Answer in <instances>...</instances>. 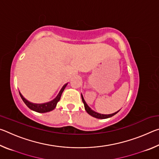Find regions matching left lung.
I'll use <instances>...</instances> for the list:
<instances>
[{"label": "left lung", "instance_id": "1", "mask_svg": "<svg viewBox=\"0 0 159 159\" xmlns=\"http://www.w3.org/2000/svg\"><path fill=\"white\" fill-rule=\"evenodd\" d=\"M81 98H82V101L83 102V104H84V107H85V111H87V113L88 114H90V116H92L93 117H95L96 118H99V119H105V118H108L113 116H114L115 114H116L117 113L120 111V110H118L115 113H113V114H99V113L96 112L95 111H93V110L90 108V107L88 105L87 103H86L84 98H83V97L81 94Z\"/></svg>", "mask_w": 159, "mask_h": 159}]
</instances>
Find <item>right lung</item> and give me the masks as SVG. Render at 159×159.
I'll use <instances>...</instances> for the list:
<instances>
[{
	"label": "right lung",
	"instance_id": "right-lung-1",
	"mask_svg": "<svg viewBox=\"0 0 159 159\" xmlns=\"http://www.w3.org/2000/svg\"><path fill=\"white\" fill-rule=\"evenodd\" d=\"M68 84V83L64 84L62 88H61V90H60V92L57 94V95L56 96L55 98H54L52 100H51L50 102H45V103H41V104H36V103H33V102H31L28 101L27 99H25L24 98V96L21 95L20 92V95L21 98L22 99L23 102H25V104L27 106L29 109L33 110L34 111L39 112V113H46V112H49L50 111H52V110L55 108L56 106H57V102L60 101V99L61 98V94H62L64 90L65 89L66 86Z\"/></svg>",
	"mask_w": 159,
	"mask_h": 159
}]
</instances>
